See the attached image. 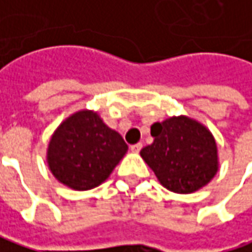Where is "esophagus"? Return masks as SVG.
<instances>
[{
	"label": "esophagus",
	"mask_w": 252,
	"mask_h": 252,
	"mask_svg": "<svg viewBox=\"0 0 252 252\" xmlns=\"http://www.w3.org/2000/svg\"><path fill=\"white\" fill-rule=\"evenodd\" d=\"M142 149V144L141 142H138V144H134V145H131V151L132 152H135V154H138L139 151Z\"/></svg>",
	"instance_id": "obj_1"
}]
</instances>
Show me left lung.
<instances>
[{"mask_svg":"<svg viewBox=\"0 0 252 252\" xmlns=\"http://www.w3.org/2000/svg\"><path fill=\"white\" fill-rule=\"evenodd\" d=\"M154 142L141 157L158 181L175 193H193L206 186L219 170L217 145L212 132L186 115L151 126Z\"/></svg>","mask_w":252,"mask_h":252,"instance_id":"left-lung-1","label":"left lung"}]
</instances>
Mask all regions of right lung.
Returning a JSON list of instances; mask_svg holds the SVG:
<instances>
[{
	"label": "right lung",
	"mask_w": 252,
	"mask_h": 252,
	"mask_svg": "<svg viewBox=\"0 0 252 252\" xmlns=\"http://www.w3.org/2000/svg\"><path fill=\"white\" fill-rule=\"evenodd\" d=\"M128 151L123 137L100 115L82 110L66 118L50 138L46 160L58 181L74 190L101 185Z\"/></svg>",
	"instance_id": "add662e5"
}]
</instances>
